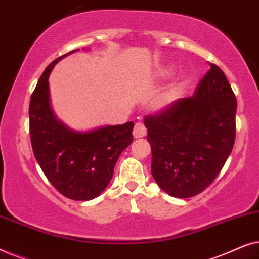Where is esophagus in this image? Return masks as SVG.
I'll return each instance as SVG.
<instances>
[{"label": "esophagus", "mask_w": 259, "mask_h": 259, "mask_svg": "<svg viewBox=\"0 0 259 259\" xmlns=\"http://www.w3.org/2000/svg\"><path fill=\"white\" fill-rule=\"evenodd\" d=\"M147 134V130L141 122H137L136 126L133 128V136L136 139H139V138H144Z\"/></svg>", "instance_id": "34e87169"}]
</instances>
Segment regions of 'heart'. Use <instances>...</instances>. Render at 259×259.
Listing matches in <instances>:
<instances>
[{
	"instance_id": "heart-1",
	"label": "heart",
	"mask_w": 259,
	"mask_h": 259,
	"mask_svg": "<svg viewBox=\"0 0 259 259\" xmlns=\"http://www.w3.org/2000/svg\"><path fill=\"white\" fill-rule=\"evenodd\" d=\"M173 74V67L171 66H167V67H164V68L159 70L158 73V79H167ZM179 94V87H173L171 90L166 92L161 95L160 98H159V100L157 102L158 105V108L159 109H166L168 108L169 106H171L173 102L176 101L177 97H178Z\"/></svg>"
}]
</instances>
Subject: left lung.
I'll return each mask as SVG.
<instances>
[{"label":"left lung","instance_id":"left-lung-1","mask_svg":"<svg viewBox=\"0 0 259 259\" xmlns=\"http://www.w3.org/2000/svg\"><path fill=\"white\" fill-rule=\"evenodd\" d=\"M237 100L225 74L211 65L192 98L145 119L152 176L169 196L203 192L222 171L236 138Z\"/></svg>","mask_w":259,"mask_h":259}]
</instances>
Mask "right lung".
I'll return each mask as SVG.
<instances>
[{"label":"right lung","instance_id":"1","mask_svg":"<svg viewBox=\"0 0 259 259\" xmlns=\"http://www.w3.org/2000/svg\"><path fill=\"white\" fill-rule=\"evenodd\" d=\"M54 60L38 80L29 105L30 140L35 159L60 193L73 200L97 198L111 182L121 152L133 141V121L76 131L53 111L49 75L60 60Z\"/></svg>","mask_w":259,"mask_h":259}]
</instances>
